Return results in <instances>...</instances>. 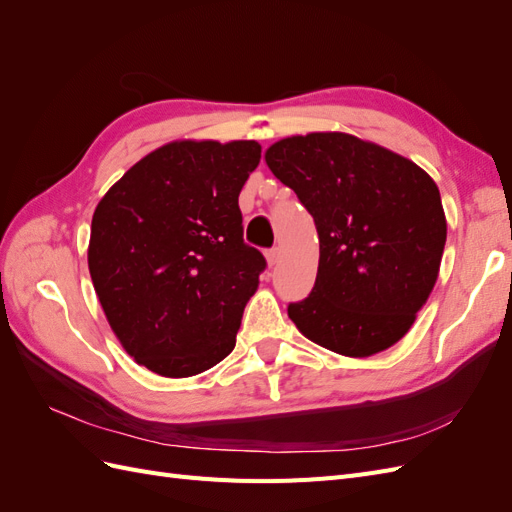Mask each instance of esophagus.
I'll return each mask as SVG.
<instances>
[{
	"label": "esophagus",
	"instance_id": "obj_1",
	"mask_svg": "<svg viewBox=\"0 0 512 512\" xmlns=\"http://www.w3.org/2000/svg\"><path fill=\"white\" fill-rule=\"evenodd\" d=\"M280 247H271V250L267 252V262H269V267H275L277 262H280Z\"/></svg>",
	"mask_w": 512,
	"mask_h": 512
}]
</instances>
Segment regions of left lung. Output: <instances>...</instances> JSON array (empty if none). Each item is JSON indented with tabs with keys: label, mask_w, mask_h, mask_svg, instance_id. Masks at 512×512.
I'll list each match as a JSON object with an SVG mask.
<instances>
[{
	"label": "left lung",
	"mask_w": 512,
	"mask_h": 512,
	"mask_svg": "<svg viewBox=\"0 0 512 512\" xmlns=\"http://www.w3.org/2000/svg\"><path fill=\"white\" fill-rule=\"evenodd\" d=\"M265 160L312 213L320 241L316 284L288 305L290 320L344 356L397 344L438 280L446 218L436 181L344 132L282 138Z\"/></svg>",
	"instance_id": "1"
}]
</instances>
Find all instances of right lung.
Listing matches in <instances>:
<instances>
[{
    "instance_id": "obj_1",
    "label": "right lung",
    "mask_w": 512,
    "mask_h": 512,
    "mask_svg": "<svg viewBox=\"0 0 512 512\" xmlns=\"http://www.w3.org/2000/svg\"><path fill=\"white\" fill-rule=\"evenodd\" d=\"M256 141H177L151 151L104 194L89 273L108 324L136 363L166 378L218 365L267 260L243 241L239 192Z\"/></svg>"
}]
</instances>
